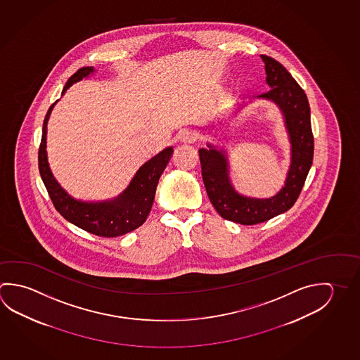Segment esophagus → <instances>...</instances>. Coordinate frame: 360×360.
Returning a JSON list of instances; mask_svg holds the SVG:
<instances>
[{"label":"esophagus","instance_id":"1","mask_svg":"<svg viewBox=\"0 0 360 360\" xmlns=\"http://www.w3.org/2000/svg\"><path fill=\"white\" fill-rule=\"evenodd\" d=\"M195 134L192 130H182L179 133V140L183 144H192L193 141H195Z\"/></svg>","mask_w":360,"mask_h":360}]
</instances>
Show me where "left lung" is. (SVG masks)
Listing matches in <instances>:
<instances>
[{
    "mask_svg": "<svg viewBox=\"0 0 360 360\" xmlns=\"http://www.w3.org/2000/svg\"><path fill=\"white\" fill-rule=\"evenodd\" d=\"M265 64L266 84L271 89L259 95L274 102L283 115L290 144V165L284 186L268 198L241 195L230 179V165L224 148L207 143L198 150L202 179L208 198L221 217L241 225H255L288 211L301 193L314 159V135L307 96L290 72L276 59L260 56Z\"/></svg>",
    "mask_w": 360,
    "mask_h": 360,
    "instance_id": "left-lung-1",
    "label": "left lung"
}]
</instances>
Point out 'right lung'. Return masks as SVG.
Masks as SVG:
<instances>
[{"instance_id": "1", "label": "right lung", "mask_w": 360, "mask_h": 360, "mask_svg": "<svg viewBox=\"0 0 360 360\" xmlns=\"http://www.w3.org/2000/svg\"><path fill=\"white\" fill-rule=\"evenodd\" d=\"M95 72L94 67H83L77 70L68 79V82L65 83L62 96L73 83L91 76ZM57 102L51 105L45 116L43 136L39 148V171L54 207L57 208L58 212L65 220L70 221L73 225L103 238L121 236L141 226L150 212L159 178L171 160L173 148H165V150L158 153L155 157L141 165L131 182L117 197L108 201L87 202L76 200L75 197L68 195V192L58 183L48 163L46 127L53 108Z\"/></svg>"}]
</instances>
